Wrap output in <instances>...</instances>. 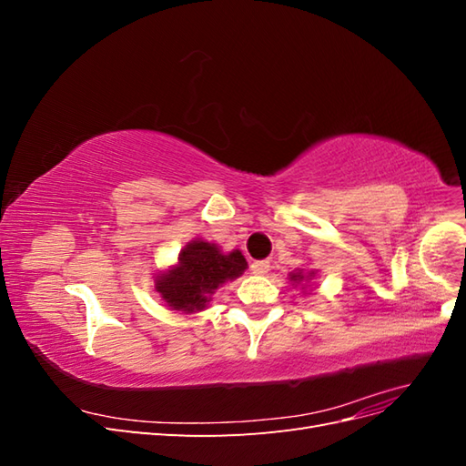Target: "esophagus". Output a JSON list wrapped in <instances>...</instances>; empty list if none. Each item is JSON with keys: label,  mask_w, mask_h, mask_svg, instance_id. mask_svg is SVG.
<instances>
[{"label": "esophagus", "mask_w": 466, "mask_h": 466, "mask_svg": "<svg viewBox=\"0 0 466 466\" xmlns=\"http://www.w3.org/2000/svg\"><path fill=\"white\" fill-rule=\"evenodd\" d=\"M250 270L255 272V274H258V276H264V274H268V270H270V262H268V260H257V262H252Z\"/></svg>", "instance_id": "esophagus-1"}]
</instances>
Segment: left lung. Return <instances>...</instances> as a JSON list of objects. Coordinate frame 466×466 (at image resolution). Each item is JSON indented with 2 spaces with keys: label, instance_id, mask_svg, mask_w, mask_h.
<instances>
[{
  "label": "left lung",
  "instance_id": "left-lung-1",
  "mask_svg": "<svg viewBox=\"0 0 466 466\" xmlns=\"http://www.w3.org/2000/svg\"><path fill=\"white\" fill-rule=\"evenodd\" d=\"M291 279H303V276H301V272H299V274H293Z\"/></svg>",
  "mask_w": 466,
  "mask_h": 466
}]
</instances>
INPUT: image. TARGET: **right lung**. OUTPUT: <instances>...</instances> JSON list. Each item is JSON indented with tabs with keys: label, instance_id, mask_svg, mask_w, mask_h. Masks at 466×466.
Segmentation results:
<instances>
[{
	"label": "right lung",
	"instance_id": "add662e5",
	"mask_svg": "<svg viewBox=\"0 0 466 466\" xmlns=\"http://www.w3.org/2000/svg\"><path fill=\"white\" fill-rule=\"evenodd\" d=\"M247 260L238 250L223 255L216 245L194 241L180 252L175 270L159 276L157 291L175 311H202L223 281L243 274Z\"/></svg>",
	"mask_w": 466,
	"mask_h": 466
}]
</instances>
